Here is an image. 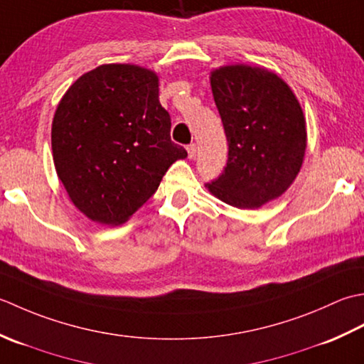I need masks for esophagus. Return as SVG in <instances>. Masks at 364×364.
<instances>
[{"mask_svg":"<svg viewBox=\"0 0 364 364\" xmlns=\"http://www.w3.org/2000/svg\"><path fill=\"white\" fill-rule=\"evenodd\" d=\"M187 152H188V157H190V159L195 157V155H196V144H195V143L188 144V146H187Z\"/></svg>","mask_w":364,"mask_h":364,"instance_id":"1","label":"esophagus"}]
</instances>
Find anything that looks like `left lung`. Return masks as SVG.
<instances>
[{"label": "left lung", "instance_id": "left-lung-1", "mask_svg": "<svg viewBox=\"0 0 364 364\" xmlns=\"http://www.w3.org/2000/svg\"><path fill=\"white\" fill-rule=\"evenodd\" d=\"M215 105L228 139V163L207 183L213 196L237 209H256L289 188L306 149L299 100L277 73L251 65L212 72Z\"/></svg>", "mask_w": 364, "mask_h": 364}]
</instances>
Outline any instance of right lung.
Wrapping results in <instances>:
<instances>
[{"label":"right lung","mask_w":364,"mask_h":364,"mask_svg":"<svg viewBox=\"0 0 364 364\" xmlns=\"http://www.w3.org/2000/svg\"><path fill=\"white\" fill-rule=\"evenodd\" d=\"M159 78L130 64L85 73L59 102L51 149L75 207L102 225H121L149 199L187 151L171 141Z\"/></svg>","instance_id":"obj_1"}]
</instances>
